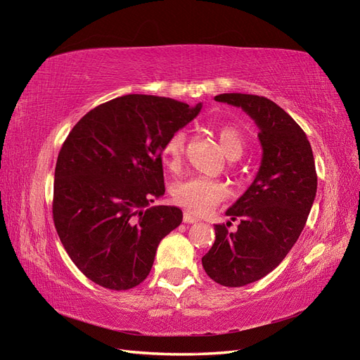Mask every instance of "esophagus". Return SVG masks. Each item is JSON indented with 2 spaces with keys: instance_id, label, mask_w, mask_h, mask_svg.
<instances>
[{
  "instance_id": "esophagus-1",
  "label": "esophagus",
  "mask_w": 360,
  "mask_h": 360,
  "mask_svg": "<svg viewBox=\"0 0 360 360\" xmlns=\"http://www.w3.org/2000/svg\"><path fill=\"white\" fill-rule=\"evenodd\" d=\"M183 222L184 224H195V222H198V217H195L192 213H189V212H184V214H183Z\"/></svg>"
}]
</instances>
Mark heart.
<instances>
[{
	"instance_id": "heart-1",
	"label": "heart",
	"mask_w": 360,
	"mask_h": 360,
	"mask_svg": "<svg viewBox=\"0 0 360 360\" xmlns=\"http://www.w3.org/2000/svg\"><path fill=\"white\" fill-rule=\"evenodd\" d=\"M221 148L228 159H238L245 151V136L234 124L221 123L213 126ZM186 134L176 130L162 147V158L169 169H177L186 150ZM172 201L192 213L205 214L228 198V188L219 180L207 177H189L179 180L171 186Z\"/></svg>"
}]
</instances>
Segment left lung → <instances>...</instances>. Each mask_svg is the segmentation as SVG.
<instances>
[{
  "mask_svg": "<svg viewBox=\"0 0 360 360\" xmlns=\"http://www.w3.org/2000/svg\"><path fill=\"white\" fill-rule=\"evenodd\" d=\"M214 101L238 106L254 120L263 158L248 191L226 216L240 224L214 225L216 240L202 257L205 274L225 287H243L279 266L307 224L317 193V172L307 134L267 97L225 93Z\"/></svg>",
  "mask_w": 360,
  "mask_h": 360,
  "instance_id": "8db88e82",
  "label": "left lung"
}]
</instances>
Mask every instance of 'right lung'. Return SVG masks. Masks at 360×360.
I'll use <instances>...</instances> for the list:
<instances>
[{"label": "right lung", "instance_id": "obj_1", "mask_svg": "<svg viewBox=\"0 0 360 360\" xmlns=\"http://www.w3.org/2000/svg\"><path fill=\"white\" fill-rule=\"evenodd\" d=\"M201 108L127 94L86 112L64 141L53 224L75 266L97 285L117 291L139 285L162 238L181 224L179 207L148 205L165 193L163 144Z\"/></svg>", "mask_w": 360, "mask_h": 360}]
</instances>
